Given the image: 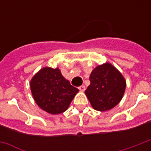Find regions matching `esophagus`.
I'll return each instance as SVG.
<instances>
[{
  "mask_svg": "<svg viewBox=\"0 0 151 151\" xmlns=\"http://www.w3.org/2000/svg\"><path fill=\"white\" fill-rule=\"evenodd\" d=\"M78 88H79V90H80L81 92H85V85H81V86H80V87Z\"/></svg>",
  "mask_w": 151,
  "mask_h": 151,
  "instance_id": "1",
  "label": "esophagus"
}]
</instances>
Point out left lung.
I'll return each instance as SVG.
<instances>
[{"mask_svg":"<svg viewBox=\"0 0 151 151\" xmlns=\"http://www.w3.org/2000/svg\"><path fill=\"white\" fill-rule=\"evenodd\" d=\"M89 80L91 84L85 93L93 109L106 111L121 102L126 81L112 64L106 63L97 66L90 74Z\"/></svg>","mask_w":151,"mask_h":151,"instance_id":"left-lung-1","label":"left lung"}]
</instances>
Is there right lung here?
Segmentation results:
<instances>
[{
	"label": "right lung",
	"mask_w": 151,
	"mask_h": 151,
	"mask_svg": "<svg viewBox=\"0 0 151 151\" xmlns=\"http://www.w3.org/2000/svg\"><path fill=\"white\" fill-rule=\"evenodd\" d=\"M30 90L39 107L51 114H59L68 109L79 92L62 75L59 68L43 67L30 80Z\"/></svg>",
	"instance_id": "right-lung-1"
}]
</instances>
